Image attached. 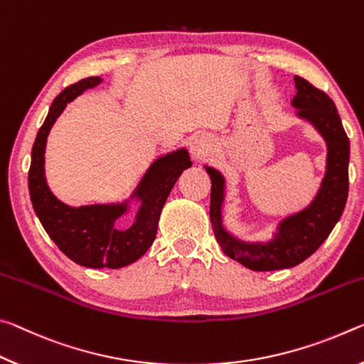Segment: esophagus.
<instances>
[{
  "label": "esophagus",
  "instance_id": "obj_1",
  "mask_svg": "<svg viewBox=\"0 0 364 364\" xmlns=\"http://www.w3.org/2000/svg\"><path fill=\"white\" fill-rule=\"evenodd\" d=\"M210 150V140L206 139L205 135H200L193 139L192 141V153L196 159H201Z\"/></svg>",
  "mask_w": 364,
  "mask_h": 364
}]
</instances>
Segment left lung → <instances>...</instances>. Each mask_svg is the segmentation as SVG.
<instances>
[{"mask_svg":"<svg viewBox=\"0 0 364 364\" xmlns=\"http://www.w3.org/2000/svg\"><path fill=\"white\" fill-rule=\"evenodd\" d=\"M295 87L296 95L291 106L296 108V116L313 124L326 140V174L311 203L281 221L272 240L243 242L224 229L221 214L224 177L219 171L205 166L211 178L210 218L216 240L229 258L252 271L287 269L300 264L323 245L347 203L350 140L336 105L324 92L299 75H295Z\"/></svg>","mask_w":364,"mask_h":364,"instance_id":"obj_1","label":"left lung"}]
</instances>
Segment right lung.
<instances>
[{
  "label": "right lung",
  "instance_id": "obj_1",
  "mask_svg": "<svg viewBox=\"0 0 364 364\" xmlns=\"http://www.w3.org/2000/svg\"><path fill=\"white\" fill-rule=\"evenodd\" d=\"M101 83L100 77H87L58 95L50 106L32 148L28 192L41 225L61 252L85 267L117 269L146 253L156 237L159 214L183 169L192 166L186 148L158 158L141 177L130 198L140 201L135 223L117 229L116 221L129 210V201L112 205L69 206L51 193L45 177V146L48 134L68 103L87 88Z\"/></svg>",
  "mask_w": 364,
  "mask_h": 364
}]
</instances>
